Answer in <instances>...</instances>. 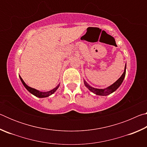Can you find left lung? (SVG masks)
Segmentation results:
<instances>
[{
  "label": "left lung",
  "mask_w": 147,
  "mask_h": 147,
  "mask_svg": "<svg viewBox=\"0 0 147 147\" xmlns=\"http://www.w3.org/2000/svg\"><path fill=\"white\" fill-rule=\"evenodd\" d=\"M126 67L125 65V67H124V73L123 74H122V76L120 77V78H119L115 83L113 84L112 85L109 86L108 88H107L106 89H96V88H92V87L89 86L85 80H84V84H85V86L89 89V90H90L91 92H93V93H94V94H97V95H102V96L108 95V94L112 93L113 92L115 91L116 89L121 85L122 82H123L124 77H125Z\"/></svg>",
  "instance_id": "left-lung-1"
}]
</instances>
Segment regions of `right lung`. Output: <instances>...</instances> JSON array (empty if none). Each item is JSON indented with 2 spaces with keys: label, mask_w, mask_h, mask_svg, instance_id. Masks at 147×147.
Here are the masks:
<instances>
[{
  "label": "right lung",
  "mask_w": 147,
  "mask_h": 147,
  "mask_svg": "<svg viewBox=\"0 0 147 147\" xmlns=\"http://www.w3.org/2000/svg\"><path fill=\"white\" fill-rule=\"evenodd\" d=\"M19 77H20V79H21V80L22 82V83H23L24 86L25 87V88L27 89V90H28L30 92V93H32V94H34V95L37 96V97H39V98H44V97H47V96H49L50 95H51L52 94H53L54 92H55L57 90V89H58V88H59V84L58 86H56L55 88L52 89V90H51V91H47V92H41V91H39L38 90H37V89H36L30 88V87L27 86L26 84H25V82H24L23 81V80L22 79L21 77L20 76H19Z\"/></svg>",
  "instance_id": "1"
}]
</instances>
